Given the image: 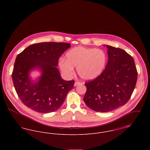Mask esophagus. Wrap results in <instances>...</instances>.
Listing matches in <instances>:
<instances>
[{
  "mask_svg": "<svg viewBox=\"0 0 150 150\" xmlns=\"http://www.w3.org/2000/svg\"><path fill=\"white\" fill-rule=\"evenodd\" d=\"M80 84H81V83L80 82H79V81H75V83L74 84V86H78V85H80Z\"/></svg>",
  "mask_w": 150,
  "mask_h": 150,
  "instance_id": "34e87169",
  "label": "esophagus"
}]
</instances>
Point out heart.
<instances>
[{"label":"heart","mask_w":150,"mask_h":150,"mask_svg":"<svg viewBox=\"0 0 150 150\" xmlns=\"http://www.w3.org/2000/svg\"><path fill=\"white\" fill-rule=\"evenodd\" d=\"M66 59L61 58L59 62L61 70L68 75L74 72L76 67L79 76L83 80H93L100 76L107 63L106 52L101 49L79 46L69 50Z\"/></svg>","instance_id":"obj_1"}]
</instances>
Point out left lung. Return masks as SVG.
I'll return each mask as SVG.
<instances>
[{
  "mask_svg": "<svg viewBox=\"0 0 150 150\" xmlns=\"http://www.w3.org/2000/svg\"><path fill=\"white\" fill-rule=\"evenodd\" d=\"M108 60L100 76L86 81L83 98L86 106L97 112H110L124 106L130 98L138 72L133 58L119 48L107 45Z\"/></svg>",
  "mask_w": 150,
  "mask_h": 150,
  "instance_id": "obj_1",
  "label": "left lung"
}]
</instances>
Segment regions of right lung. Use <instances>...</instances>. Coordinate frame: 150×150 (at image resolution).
Segmentation results:
<instances>
[{"instance_id": "obj_1", "label": "right lung", "mask_w": 150, "mask_h": 150, "mask_svg": "<svg viewBox=\"0 0 150 150\" xmlns=\"http://www.w3.org/2000/svg\"><path fill=\"white\" fill-rule=\"evenodd\" d=\"M70 45L62 42L36 43L17 55L12 78L16 93L26 106L40 113L54 112L61 106L75 81L63 80L57 66L59 58ZM35 68L42 74L34 83L28 74Z\"/></svg>"}]
</instances>
